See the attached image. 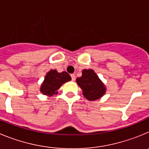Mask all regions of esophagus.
Returning a JSON list of instances; mask_svg holds the SVG:
<instances>
[{
	"label": "esophagus",
	"mask_w": 149,
	"mask_h": 149,
	"mask_svg": "<svg viewBox=\"0 0 149 149\" xmlns=\"http://www.w3.org/2000/svg\"><path fill=\"white\" fill-rule=\"evenodd\" d=\"M71 77H72V81H75L76 77H75V75H74V74H71Z\"/></svg>",
	"instance_id": "obj_1"
}]
</instances>
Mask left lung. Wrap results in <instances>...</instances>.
Instances as JSON below:
<instances>
[{
	"instance_id": "8db88e82",
	"label": "left lung",
	"mask_w": 149,
	"mask_h": 149,
	"mask_svg": "<svg viewBox=\"0 0 149 149\" xmlns=\"http://www.w3.org/2000/svg\"><path fill=\"white\" fill-rule=\"evenodd\" d=\"M77 85L83 91V95L88 100L93 101L103 97L106 93V86L97 74L93 69H84L82 76L76 79Z\"/></svg>"
}]
</instances>
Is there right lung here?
<instances>
[{
  "label": "right lung",
  "mask_w": 149,
  "mask_h": 149,
  "mask_svg": "<svg viewBox=\"0 0 149 149\" xmlns=\"http://www.w3.org/2000/svg\"><path fill=\"white\" fill-rule=\"evenodd\" d=\"M71 80L72 77L66 72L60 73L55 69H51L46 74L44 81L41 84L40 92L45 95L51 97L58 93L59 89L63 84Z\"/></svg>",
  "instance_id": "add662e5"
}]
</instances>
